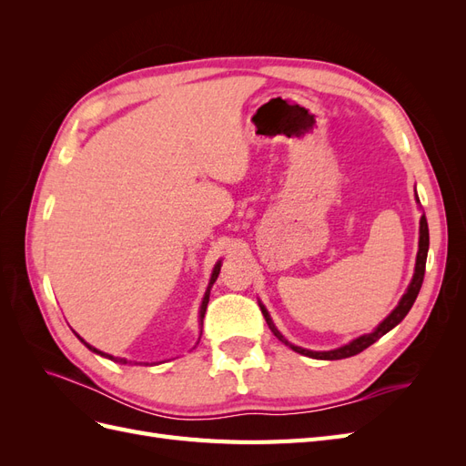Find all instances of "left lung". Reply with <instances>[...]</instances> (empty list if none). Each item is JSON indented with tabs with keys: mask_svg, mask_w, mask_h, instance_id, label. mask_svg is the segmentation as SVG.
I'll list each match as a JSON object with an SVG mask.
<instances>
[{
	"mask_svg": "<svg viewBox=\"0 0 466 466\" xmlns=\"http://www.w3.org/2000/svg\"><path fill=\"white\" fill-rule=\"evenodd\" d=\"M416 202L420 204L418 200V194H416ZM428 248H430V231H428V219L426 216L420 218V241H418V255H416V266H414V276L410 279V284H408L406 288V293L400 298L399 305L392 309V311L387 315V319L383 322L377 324V329L370 334H363V336H358L356 340H351L340 348H334V350H329V351H313V350H307V348H301V346H295L291 342H288V338L281 334L276 324L270 317V313L266 311V307L258 301L260 305V311L266 319V324L268 329H270L274 332V336L278 338L279 342H284L286 346H289L293 351H298V354L301 356H307V358H313V360H344V358H351L360 354V351H363L365 348H370L371 344H375L380 336H385L389 330H392L397 324L408 315V311H410L418 293H420V288H421V281H424V272H426V258H428Z\"/></svg>",
	"mask_w": 466,
	"mask_h": 466,
	"instance_id": "left-lung-1",
	"label": "left lung"
}]
</instances>
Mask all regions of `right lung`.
<instances>
[{
    "label": "right lung",
    "instance_id": "right-lung-1",
    "mask_svg": "<svg viewBox=\"0 0 466 466\" xmlns=\"http://www.w3.org/2000/svg\"><path fill=\"white\" fill-rule=\"evenodd\" d=\"M219 270H221V260H218L216 262V266H214V270H211V278H209V284H208V289H206V293H204V298H202V305H200V317H198V322H200V329H202V324H204V315H206V307H208V301H209V291H211V286L216 284V279H218V276H219ZM200 334H202V330H200ZM76 336L79 338V340L86 344L91 351H95V354H98V356H103V358H106V360H112V361H116V363H132V361H128V360H124V358H115V356H110V354H105V351H101V350H96L95 346H91V344H87L86 340H83V338L76 332ZM198 342H200V338H198ZM139 363H144V361H139ZM155 363V361H153ZM153 363H146V365H153Z\"/></svg>",
    "mask_w": 466,
    "mask_h": 466
}]
</instances>
